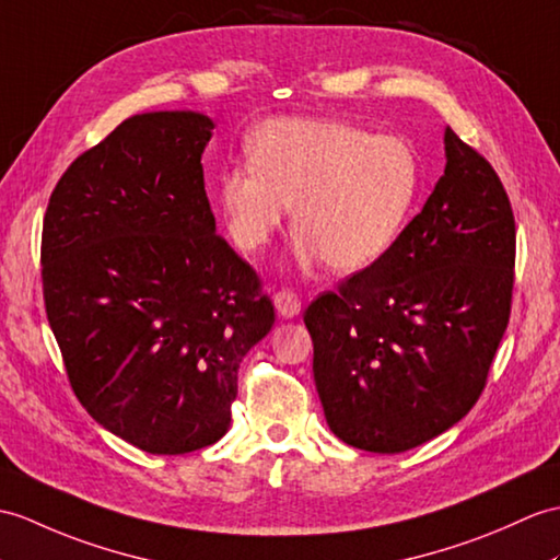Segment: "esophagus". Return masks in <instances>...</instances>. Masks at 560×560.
<instances>
[{
	"mask_svg": "<svg viewBox=\"0 0 560 560\" xmlns=\"http://www.w3.org/2000/svg\"><path fill=\"white\" fill-rule=\"evenodd\" d=\"M275 307L281 317L291 319V317H298L301 315V298H298L295 291L291 289H281L279 293H275Z\"/></svg>",
	"mask_w": 560,
	"mask_h": 560,
	"instance_id": "1",
	"label": "esophagus"
}]
</instances>
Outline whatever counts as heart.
Wrapping results in <instances>:
<instances>
[{
  "mask_svg": "<svg viewBox=\"0 0 560 560\" xmlns=\"http://www.w3.org/2000/svg\"><path fill=\"white\" fill-rule=\"evenodd\" d=\"M248 162L217 176V198L238 248L257 253L293 206L298 257L360 271L380 262L408 226L422 188L420 154L406 138L322 116L259 126Z\"/></svg>",
  "mask_w": 560,
  "mask_h": 560,
  "instance_id": "b5f03b06",
  "label": "heart"
}]
</instances>
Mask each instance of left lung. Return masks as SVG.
<instances>
[{
    "mask_svg": "<svg viewBox=\"0 0 560 560\" xmlns=\"http://www.w3.org/2000/svg\"><path fill=\"white\" fill-rule=\"evenodd\" d=\"M446 168L380 262L305 310L331 432L402 453L460 422L511 317L515 219L493 166L446 128Z\"/></svg>",
    "mask_w": 560,
    "mask_h": 560,
    "instance_id": "obj_1",
    "label": "left lung"
}]
</instances>
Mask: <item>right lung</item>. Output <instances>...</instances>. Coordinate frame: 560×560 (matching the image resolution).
<instances>
[{"label":"right lung","mask_w":560,"mask_h":560,"mask_svg":"<svg viewBox=\"0 0 560 560\" xmlns=\"http://www.w3.org/2000/svg\"><path fill=\"white\" fill-rule=\"evenodd\" d=\"M212 128L198 112L131 116L63 172L43 224L73 394L158 456L229 432L241 360L275 324L257 271L217 233L200 164Z\"/></svg>","instance_id":"obj_1"}]
</instances>
